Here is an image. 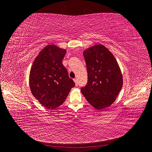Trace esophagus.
Here are the masks:
<instances>
[{
    "mask_svg": "<svg viewBox=\"0 0 152 152\" xmlns=\"http://www.w3.org/2000/svg\"><path fill=\"white\" fill-rule=\"evenodd\" d=\"M73 80H74V82H75V85H76V86H78V82H77V79H73Z\"/></svg>",
    "mask_w": 152,
    "mask_h": 152,
    "instance_id": "34e87169",
    "label": "esophagus"
}]
</instances>
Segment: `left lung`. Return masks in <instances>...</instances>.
<instances>
[{"label": "left lung", "instance_id": "left-lung-1", "mask_svg": "<svg viewBox=\"0 0 152 152\" xmlns=\"http://www.w3.org/2000/svg\"><path fill=\"white\" fill-rule=\"evenodd\" d=\"M83 54L87 83L81 88V93L96 109L108 107L115 102L123 85L122 75L116 59L102 44L87 49Z\"/></svg>", "mask_w": 152, "mask_h": 152}]
</instances>
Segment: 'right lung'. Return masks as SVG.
Here are the masks:
<instances>
[{"label": "right lung", "instance_id": "obj_1", "mask_svg": "<svg viewBox=\"0 0 152 152\" xmlns=\"http://www.w3.org/2000/svg\"><path fill=\"white\" fill-rule=\"evenodd\" d=\"M66 50L51 44L45 46L31 66L29 84L32 94L45 108L54 109L65 102L75 82L62 61Z\"/></svg>", "mask_w": 152, "mask_h": 152}]
</instances>
